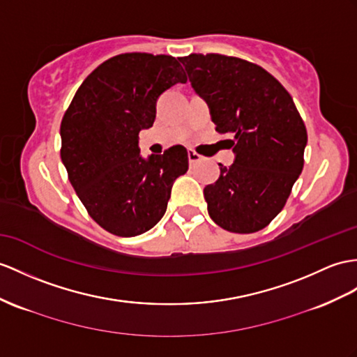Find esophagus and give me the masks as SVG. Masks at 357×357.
<instances>
[{
  "label": "esophagus",
  "mask_w": 357,
  "mask_h": 357,
  "mask_svg": "<svg viewBox=\"0 0 357 357\" xmlns=\"http://www.w3.org/2000/svg\"><path fill=\"white\" fill-rule=\"evenodd\" d=\"M188 159H189V163H197L199 160H203V155L198 154L197 151L194 150H189L188 151Z\"/></svg>",
  "instance_id": "esophagus-1"
}]
</instances>
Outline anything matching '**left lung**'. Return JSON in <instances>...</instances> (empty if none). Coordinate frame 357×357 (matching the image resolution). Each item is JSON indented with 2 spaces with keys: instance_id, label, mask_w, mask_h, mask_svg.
Masks as SVG:
<instances>
[{
  "instance_id": "obj_1",
  "label": "left lung",
  "mask_w": 357,
  "mask_h": 357,
  "mask_svg": "<svg viewBox=\"0 0 357 357\" xmlns=\"http://www.w3.org/2000/svg\"><path fill=\"white\" fill-rule=\"evenodd\" d=\"M183 63L218 133H229L231 167L204 188L211 218L233 233L265 229L303 171L307 132L292 97L262 66L222 54H189Z\"/></svg>"
}]
</instances>
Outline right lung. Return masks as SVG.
Masks as SVG:
<instances>
[{"mask_svg": "<svg viewBox=\"0 0 357 357\" xmlns=\"http://www.w3.org/2000/svg\"><path fill=\"white\" fill-rule=\"evenodd\" d=\"M172 56L126 53L86 77L65 112L60 158L86 211L116 236H137L167 212L171 188L188 171V151L174 145L144 159L139 132L155 119V101L186 83Z\"/></svg>", "mask_w": 357, "mask_h": 357, "instance_id": "obj_1", "label": "right lung"}]
</instances>
